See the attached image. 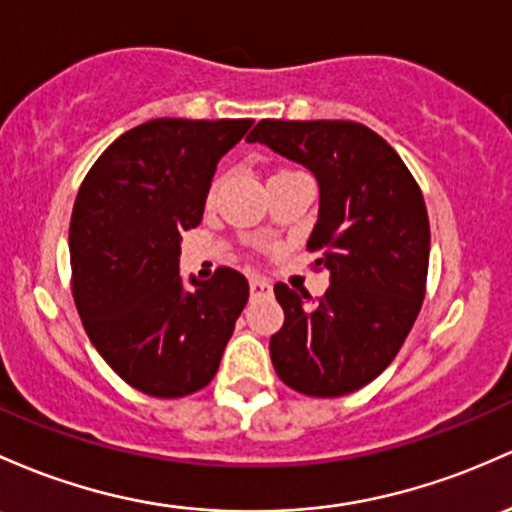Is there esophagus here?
<instances>
[{"label": "esophagus", "mask_w": 512, "mask_h": 512, "mask_svg": "<svg viewBox=\"0 0 512 512\" xmlns=\"http://www.w3.org/2000/svg\"><path fill=\"white\" fill-rule=\"evenodd\" d=\"M250 294L252 296H269L272 294V284L265 282V279H260V277H252L250 279Z\"/></svg>", "instance_id": "obj_1"}]
</instances>
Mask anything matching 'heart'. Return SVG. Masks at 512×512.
I'll return each mask as SVG.
<instances>
[{
  "mask_svg": "<svg viewBox=\"0 0 512 512\" xmlns=\"http://www.w3.org/2000/svg\"><path fill=\"white\" fill-rule=\"evenodd\" d=\"M286 172H289V170L277 172V174H286ZM216 192H218V179H213L211 187H209V192H206V201H213V196H216Z\"/></svg>",
  "mask_w": 512,
  "mask_h": 512,
  "instance_id": "heart-1",
  "label": "heart"
}]
</instances>
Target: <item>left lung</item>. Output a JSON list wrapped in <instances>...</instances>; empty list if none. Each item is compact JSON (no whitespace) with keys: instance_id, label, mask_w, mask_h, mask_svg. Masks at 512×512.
I'll return each instance as SVG.
<instances>
[{"instance_id":"1","label":"left lung","mask_w":512,"mask_h":512,"mask_svg":"<svg viewBox=\"0 0 512 512\" xmlns=\"http://www.w3.org/2000/svg\"><path fill=\"white\" fill-rule=\"evenodd\" d=\"M301 162L318 179L308 252L330 272L318 301L274 286L284 325L269 340L274 372L306 396H345L384 372L425 299L430 221L418 182L396 150L357 121L262 119L247 136Z\"/></svg>"}]
</instances>
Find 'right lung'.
Wrapping results in <instances>:
<instances>
[{
  "mask_svg": "<svg viewBox=\"0 0 512 512\" xmlns=\"http://www.w3.org/2000/svg\"><path fill=\"white\" fill-rule=\"evenodd\" d=\"M252 119H155L119 136L84 177L70 218L72 299L111 369L155 398L216 376L250 286L218 267L184 289L179 240L199 226L218 160Z\"/></svg>",
  "mask_w": 512,
  "mask_h": 512,
  "instance_id": "1",
  "label": "right lung"
}]
</instances>
